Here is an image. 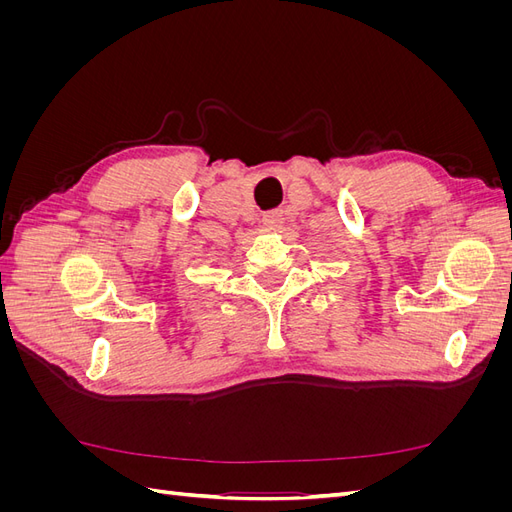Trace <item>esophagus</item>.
<instances>
[{
	"label": "esophagus",
	"mask_w": 512,
	"mask_h": 512,
	"mask_svg": "<svg viewBox=\"0 0 512 512\" xmlns=\"http://www.w3.org/2000/svg\"><path fill=\"white\" fill-rule=\"evenodd\" d=\"M282 224H284V211H280V209H273V211H267L265 215H262V226L269 230H277Z\"/></svg>",
	"instance_id": "34e87169"
}]
</instances>
